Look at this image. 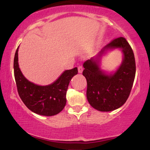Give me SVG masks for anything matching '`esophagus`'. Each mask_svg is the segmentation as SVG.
Wrapping results in <instances>:
<instances>
[{
	"mask_svg": "<svg viewBox=\"0 0 150 150\" xmlns=\"http://www.w3.org/2000/svg\"><path fill=\"white\" fill-rule=\"evenodd\" d=\"M83 70V68L82 66L79 65V67H78V72H79V73H82Z\"/></svg>",
	"mask_w": 150,
	"mask_h": 150,
	"instance_id": "1",
	"label": "esophagus"
}]
</instances>
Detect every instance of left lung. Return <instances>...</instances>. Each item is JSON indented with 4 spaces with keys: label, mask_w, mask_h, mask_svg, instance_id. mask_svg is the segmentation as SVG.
Segmentation results:
<instances>
[{
    "label": "left lung",
    "mask_w": 150,
    "mask_h": 150,
    "mask_svg": "<svg viewBox=\"0 0 150 150\" xmlns=\"http://www.w3.org/2000/svg\"><path fill=\"white\" fill-rule=\"evenodd\" d=\"M119 48L124 54L120 67L112 74H107L99 67L102 55L109 49ZM83 75L87 81V99L94 108L101 112L112 111L124 104L130 94L136 74L134 55L125 38H117L108 44L96 58L83 63Z\"/></svg>",
    "instance_id": "obj_1"
}]
</instances>
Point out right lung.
Returning <instances> with one entry per match:
<instances>
[{
	"label": "right lung",
	"instance_id": "obj_1",
	"mask_svg": "<svg viewBox=\"0 0 150 150\" xmlns=\"http://www.w3.org/2000/svg\"><path fill=\"white\" fill-rule=\"evenodd\" d=\"M18 47L15 53L13 70L18 93L22 101L30 110L38 115L48 117L59 113L67 103L66 95L68 87L72 77L78 73L77 68L65 71L51 84H35L26 79L20 69Z\"/></svg>",
	"mask_w": 150,
	"mask_h": 150
}]
</instances>
